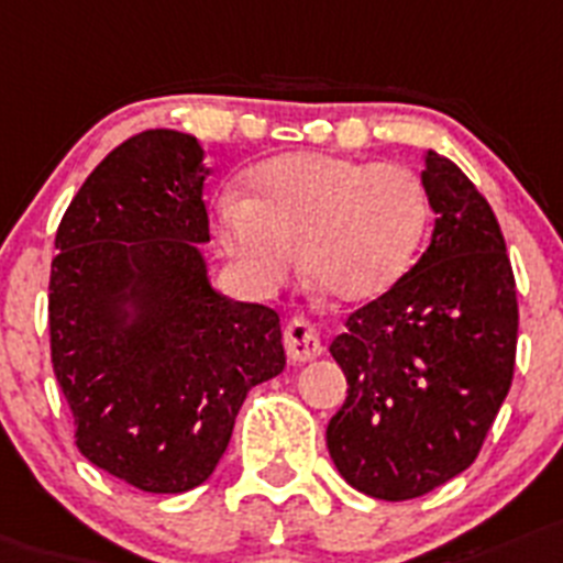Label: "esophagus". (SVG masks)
Wrapping results in <instances>:
<instances>
[{
  "instance_id": "34e87169",
  "label": "esophagus",
  "mask_w": 563,
  "mask_h": 563,
  "mask_svg": "<svg viewBox=\"0 0 563 563\" xmlns=\"http://www.w3.org/2000/svg\"><path fill=\"white\" fill-rule=\"evenodd\" d=\"M283 343H286V352L295 363L314 361L323 354V334H320L318 323H311L306 318H291L286 332H283Z\"/></svg>"
}]
</instances>
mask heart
<instances>
[{
  "label": "heart",
  "instance_id": "1",
  "mask_svg": "<svg viewBox=\"0 0 563 563\" xmlns=\"http://www.w3.org/2000/svg\"><path fill=\"white\" fill-rule=\"evenodd\" d=\"M429 223L427 188L406 165L283 154L252 174V200L223 197L217 231L260 289H277L303 254L338 300H372L404 277Z\"/></svg>",
  "mask_w": 563,
  "mask_h": 563
}]
</instances>
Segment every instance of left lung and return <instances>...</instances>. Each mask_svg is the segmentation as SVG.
<instances>
[{"instance_id": "left-lung-1", "label": "left lung", "mask_w": 563, "mask_h": 563, "mask_svg": "<svg viewBox=\"0 0 563 563\" xmlns=\"http://www.w3.org/2000/svg\"><path fill=\"white\" fill-rule=\"evenodd\" d=\"M423 163L432 243L329 346L349 391L325 446L346 484L380 500L461 475L515 369L518 300L498 220L452 159L427 151Z\"/></svg>"}]
</instances>
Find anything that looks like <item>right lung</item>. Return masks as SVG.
<instances>
[{"label": "right lung", "instance_id": "right-lung-1", "mask_svg": "<svg viewBox=\"0 0 563 563\" xmlns=\"http://www.w3.org/2000/svg\"><path fill=\"white\" fill-rule=\"evenodd\" d=\"M197 136L151 129L70 200L51 263V363L77 450L143 493L214 472L249 389L286 366L280 318L211 289Z\"/></svg>", "mask_w": 563, "mask_h": 563}]
</instances>
